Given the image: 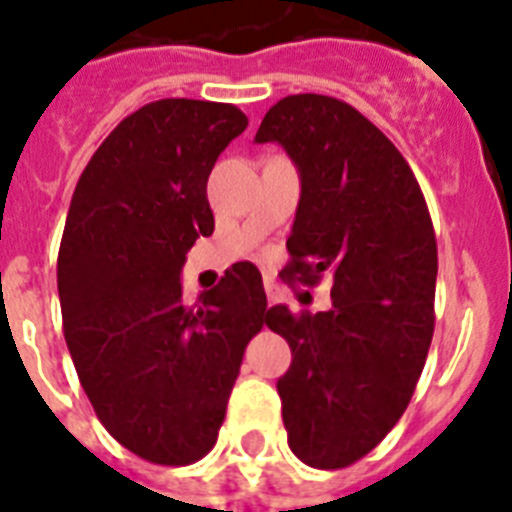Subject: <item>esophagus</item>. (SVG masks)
I'll list each match as a JSON object with an SVG mask.
<instances>
[{
	"mask_svg": "<svg viewBox=\"0 0 512 512\" xmlns=\"http://www.w3.org/2000/svg\"><path fill=\"white\" fill-rule=\"evenodd\" d=\"M265 294H268V302L273 305L278 299V286L273 284V278H265Z\"/></svg>",
	"mask_w": 512,
	"mask_h": 512,
	"instance_id": "1",
	"label": "esophagus"
}]
</instances>
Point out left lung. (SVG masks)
<instances>
[{"mask_svg": "<svg viewBox=\"0 0 512 512\" xmlns=\"http://www.w3.org/2000/svg\"><path fill=\"white\" fill-rule=\"evenodd\" d=\"M255 141H278L302 178L284 276L305 286L328 276L334 299L328 313H265L292 347L276 384L289 447L313 468H347L400 421L429 355V207L400 149L342 99L284 97Z\"/></svg>", "mask_w": 512, "mask_h": 512, "instance_id": "1", "label": "left lung"}]
</instances>
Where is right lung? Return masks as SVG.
Listing matches in <instances>:
<instances>
[{
  "instance_id": "add662e5",
  "label": "right lung",
  "mask_w": 512,
  "mask_h": 512,
  "mask_svg": "<svg viewBox=\"0 0 512 512\" xmlns=\"http://www.w3.org/2000/svg\"><path fill=\"white\" fill-rule=\"evenodd\" d=\"M247 123L223 102H149L99 144L70 199L57 255L65 342L102 426L149 463L213 450L265 323L252 263L231 265L194 305L181 292L186 252L215 228L210 170Z\"/></svg>"
}]
</instances>
